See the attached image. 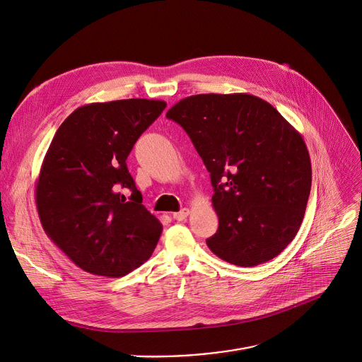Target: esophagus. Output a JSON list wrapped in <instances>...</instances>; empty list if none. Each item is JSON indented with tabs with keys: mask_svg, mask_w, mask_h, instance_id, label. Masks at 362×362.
<instances>
[{
	"mask_svg": "<svg viewBox=\"0 0 362 362\" xmlns=\"http://www.w3.org/2000/svg\"><path fill=\"white\" fill-rule=\"evenodd\" d=\"M187 215H189V209H187V208H183V209H180L179 212H175V214H173V219H176V221H183V219L187 218Z\"/></svg>",
	"mask_w": 362,
	"mask_h": 362,
	"instance_id": "34e87169",
	"label": "esophagus"
}]
</instances>
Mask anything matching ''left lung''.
<instances>
[{
	"mask_svg": "<svg viewBox=\"0 0 362 362\" xmlns=\"http://www.w3.org/2000/svg\"><path fill=\"white\" fill-rule=\"evenodd\" d=\"M166 117L186 131L211 175L219 225L209 250L238 267L277 257L298 234L310 193L302 136L248 93L192 95Z\"/></svg>",
	"mask_w": 362,
	"mask_h": 362,
	"instance_id": "obj_1",
	"label": "left lung"
}]
</instances>
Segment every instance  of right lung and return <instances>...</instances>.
<instances>
[{"mask_svg":"<svg viewBox=\"0 0 362 362\" xmlns=\"http://www.w3.org/2000/svg\"><path fill=\"white\" fill-rule=\"evenodd\" d=\"M164 101L121 100L79 107L45 156L36 205L47 237L82 270L122 277L153 254L163 231L127 169L139 137ZM128 188L127 200L120 193Z\"/></svg>","mask_w":362,"mask_h":362,"instance_id":"right-lung-1","label":"right lung"}]
</instances>
